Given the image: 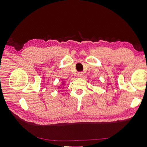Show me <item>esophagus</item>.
I'll list each match as a JSON object with an SVG mask.
<instances>
[{
	"mask_svg": "<svg viewBox=\"0 0 147 147\" xmlns=\"http://www.w3.org/2000/svg\"><path fill=\"white\" fill-rule=\"evenodd\" d=\"M83 76V72H79L77 74V77H82Z\"/></svg>",
	"mask_w": 147,
	"mask_h": 147,
	"instance_id": "esophagus-1",
	"label": "esophagus"
}]
</instances>
